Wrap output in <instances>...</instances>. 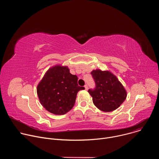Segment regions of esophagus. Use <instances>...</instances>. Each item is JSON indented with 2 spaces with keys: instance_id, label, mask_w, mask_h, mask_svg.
Returning a JSON list of instances; mask_svg holds the SVG:
<instances>
[{
  "instance_id": "1",
  "label": "esophagus",
  "mask_w": 159,
  "mask_h": 159,
  "mask_svg": "<svg viewBox=\"0 0 159 159\" xmlns=\"http://www.w3.org/2000/svg\"><path fill=\"white\" fill-rule=\"evenodd\" d=\"M84 87H85V89L86 90L88 89V86H87V85H84Z\"/></svg>"
}]
</instances>
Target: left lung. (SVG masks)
Masks as SVG:
<instances>
[{"mask_svg": "<svg viewBox=\"0 0 159 159\" xmlns=\"http://www.w3.org/2000/svg\"><path fill=\"white\" fill-rule=\"evenodd\" d=\"M96 82L94 89H89L94 104L101 111L111 112L116 110L125 101L126 90L118 79L108 70L100 69L91 72Z\"/></svg>", "mask_w": 159, "mask_h": 159, "instance_id": "8db88e82", "label": "left lung"}]
</instances>
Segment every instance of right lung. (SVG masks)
Here are the masks:
<instances>
[{
	"mask_svg": "<svg viewBox=\"0 0 159 159\" xmlns=\"http://www.w3.org/2000/svg\"><path fill=\"white\" fill-rule=\"evenodd\" d=\"M77 81V76L71 74L68 66H52L36 88L40 103L52 114H66L74 107L78 92L84 89V87L79 86Z\"/></svg>",
	"mask_w": 159,
	"mask_h": 159,
	"instance_id": "right-lung-1",
	"label": "right lung"
}]
</instances>
